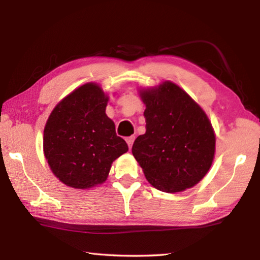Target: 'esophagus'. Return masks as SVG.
I'll use <instances>...</instances> for the list:
<instances>
[{
    "instance_id": "1",
    "label": "esophagus",
    "mask_w": 260,
    "mask_h": 260,
    "mask_svg": "<svg viewBox=\"0 0 260 260\" xmlns=\"http://www.w3.org/2000/svg\"><path fill=\"white\" fill-rule=\"evenodd\" d=\"M134 140H135V136H129V137H127V139H126V143L128 144L129 150L132 148V145H133Z\"/></svg>"
}]
</instances>
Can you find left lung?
Segmentation results:
<instances>
[{"mask_svg": "<svg viewBox=\"0 0 260 260\" xmlns=\"http://www.w3.org/2000/svg\"><path fill=\"white\" fill-rule=\"evenodd\" d=\"M140 96L146 109L145 134L132 153L146 180L157 190L175 193L199 183L211 167L215 136L203 109L171 81Z\"/></svg>", "mask_w": 260, "mask_h": 260, "instance_id": "8db88e82", "label": "left lung"}]
</instances>
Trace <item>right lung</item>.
<instances>
[{
	"instance_id": "add662e5",
	"label": "right lung",
	"mask_w": 260,
	"mask_h": 260,
	"mask_svg": "<svg viewBox=\"0 0 260 260\" xmlns=\"http://www.w3.org/2000/svg\"><path fill=\"white\" fill-rule=\"evenodd\" d=\"M108 97L97 84L82 85L51 112L43 152L52 173L66 185L89 189L106 181L112 163L128 151L105 113Z\"/></svg>"
}]
</instances>
